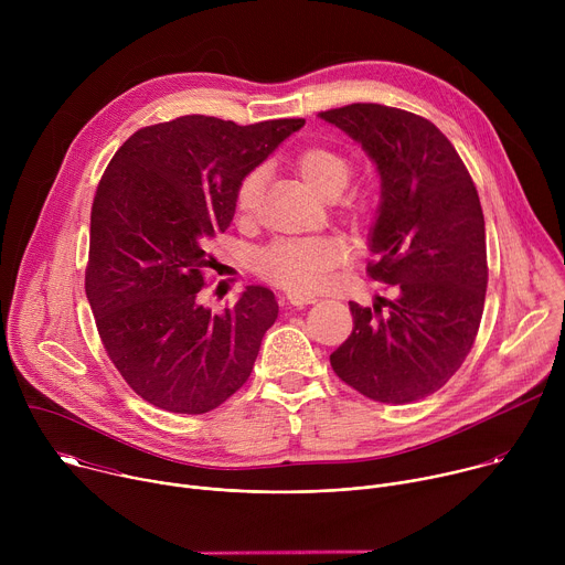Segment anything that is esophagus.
Listing matches in <instances>:
<instances>
[{
    "mask_svg": "<svg viewBox=\"0 0 565 565\" xmlns=\"http://www.w3.org/2000/svg\"><path fill=\"white\" fill-rule=\"evenodd\" d=\"M286 299H288L292 306H306V303H315V301H317L315 295H306V292H297V290H288V292H286Z\"/></svg>",
    "mask_w": 565,
    "mask_h": 565,
    "instance_id": "34e87169",
    "label": "esophagus"
}]
</instances>
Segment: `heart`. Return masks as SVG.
I'll return each instance as SVG.
<instances>
[{"mask_svg": "<svg viewBox=\"0 0 565 565\" xmlns=\"http://www.w3.org/2000/svg\"><path fill=\"white\" fill-rule=\"evenodd\" d=\"M295 170L301 181L308 185L312 194L319 199H335L344 192L351 181L353 168L351 160L324 145H315L295 158ZM264 172L253 170L238 181L234 192V210L241 216H248L262 192ZM362 212L360 205H353V214ZM351 244L344 236L338 234H321V236H303L277 241L257 257V270L268 281L297 290L312 292L321 290L335 281L338 270L349 262Z\"/></svg>", "mask_w": 565, "mask_h": 565, "instance_id": "b5f03b06", "label": "heart"}]
</instances>
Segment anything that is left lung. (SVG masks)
Masks as SVG:
<instances>
[{
	"mask_svg": "<svg viewBox=\"0 0 565 565\" xmlns=\"http://www.w3.org/2000/svg\"><path fill=\"white\" fill-rule=\"evenodd\" d=\"M362 145L380 177L369 275L395 288L388 312L349 301L353 333L333 371L362 395L409 405L438 391L473 347L488 288L486 218L447 136L429 120L373 103L321 111Z\"/></svg>",
	"mask_w": 565,
	"mask_h": 565,
	"instance_id": "8db88e82",
	"label": "left lung"
}]
</instances>
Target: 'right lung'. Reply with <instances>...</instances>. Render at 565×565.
Returning <instances> with one entry per match:
<instances>
[{"instance_id": "add662e5", "label": "right lung", "mask_w": 565, "mask_h": 565, "mask_svg": "<svg viewBox=\"0 0 565 565\" xmlns=\"http://www.w3.org/2000/svg\"><path fill=\"white\" fill-rule=\"evenodd\" d=\"M303 122L183 116L114 153L92 207L85 288L107 355L149 405L207 414L250 377L279 303L248 286L214 315L201 301L205 248L232 223L238 181Z\"/></svg>"}]
</instances>
